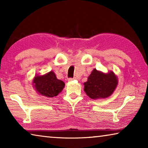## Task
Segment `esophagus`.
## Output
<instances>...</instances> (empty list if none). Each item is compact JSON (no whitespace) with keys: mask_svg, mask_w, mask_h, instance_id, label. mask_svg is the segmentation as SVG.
Wrapping results in <instances>:
<instances>
[{"mask_svg":"<svg viewBox=\"0 0 148 148\" xmlns=\"http://www.w3.org/2000/svg\"><path fill=\"white\" fill-rule=\"evenodd\" d=\"M75 79H76V77H70L68 80L69 82H71V81H72V80H74Z\"/></svg>","mask_w":148,"mask_h":148,"instance_id":"esophagus-1","label":"esophagus"}]
</instances>
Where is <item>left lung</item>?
<instances>
[{
    "mask_svg": "<svg viewBox=\"0 0 148 148\" xmlns=\"http://www.w3.org/2000/svg\"><path fill=\"white\" fill-rule=\"evenodd\" d=\"M117 85L114 72L104 74L94 69L84 83V91L92 99L106 98L114 91Z\"/></svg>",
    "mask_w": 148,
    "mask_h": 148,
    "instance_id": "left-lung-1",
    "label": "left lung"
}]
</instances>
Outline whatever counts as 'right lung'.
I'll list each match as a JSON object with an SVG mask.
<instances>
[{
  "label": "right lung",
  "mask_w": 148,
  "mask_h": 148,
  "mask_svg": "<svg viewBox=\"0 0 148 148\" xmlns=\"http://www.w3.org/2000/svg\"><path fill=\"white\" fill-rule=\"evenodd\" d=\"M33 84L36 91L47 97H56L64 87V82L57 79L52 71L44 76H35Z\"/></svg>",
  "instance_id": "1"
}]
</instances>
